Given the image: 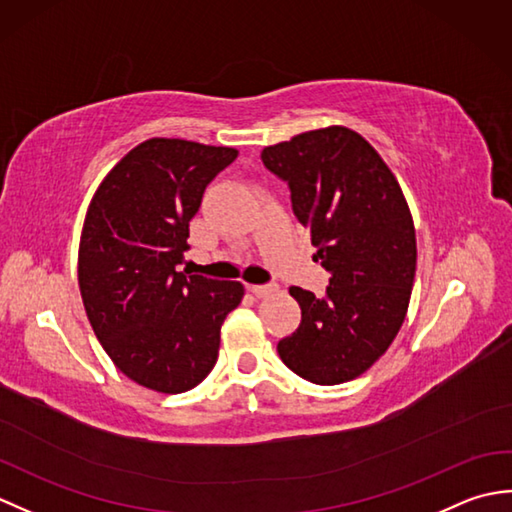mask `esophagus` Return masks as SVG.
Masks as SVG:
<instances>
[{
    "mask_svg": "<svg viewBox=\"0 0 512 512\" xmlns=\"http://www.w3.org/2000/svg\"><path fill=\"white\" fill-rule=\"evenodd\" d=\"M248 290L253 292L255 297L266 299V297H270V295H275V292L279 290V286H277V284H253V286H248Z\"/></svg>",
    "mask_w": 512,
    "mask_h": 512,
    "instance_id": "1",
    "label": "esophagus"
}]
</instances>
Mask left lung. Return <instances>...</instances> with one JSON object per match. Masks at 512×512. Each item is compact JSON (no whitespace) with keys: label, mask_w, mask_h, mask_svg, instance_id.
Masks as SVG:
<instances>
[{"label":"left lung","mask_w":512,"mask_h":512,"mask_svg":"<svg viewBox=\"0 0 512 512\" xmlns=\"http://www.w3.org/2000/svg\"><path fill=\"white\" fill-rule=\"evenodd\" d=\"M262 162L288 182L314 259L330 273L325 297L290 288L301 323L277 352L310 383H347L387 352L405 321L418 257L407 200L378 151L347 127L266 147Z\"/></svg>","instance_id":"1"}]
</instances>
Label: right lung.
I'll list each match as a JSON object with an SVG mask.
<instances>
[{
    "label": "right lung",
    "instance_id": "add662e5",
    "mask_svg": "<svg viewBox=\"0 0 512 512\" xmlns=\"http://www.w3.org/2000/svg\"><path fill=\"white\" fill-rule=\"evenodd\" d=\"M231 147L149 138L107 173L85 215L79 288L96 339L134 383L182 394L211 374L244 286L180 273L204 189Z\"/></svg>",
    "mask_w": 512,
    "mask_h": 512
}]
</instances>
